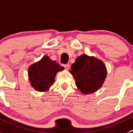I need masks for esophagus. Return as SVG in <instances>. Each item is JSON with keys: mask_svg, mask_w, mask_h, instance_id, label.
<instances>
[{"mask_svg": "<svg viewBox=\"0 0 133 133\" xmlns=\"http://www.w3.org/2000/svg\"><path fill=\"white\" fill-rule=\"evenodd\" d=\"M63 66L64 67V68H65V69H69V65L68 64H63Z\"/></svg>", "mask_w": 133, "mask_h": 133, "instance_id": "obj_1", "label": "esophagus"}]
</instances>
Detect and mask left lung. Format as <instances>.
Here are the masks:
<instances>
[{"label": "left lung", "instance_id": "8db88e82", "mask_svg": "<svg viewBox=\"0 0 133 133\" xmlns=\"http://www.w3.org/2000/svg\"><path fill=\"white\" fill-rule=\"evenodd\" d=\"M69 71L78 89L84 95L96 92L102 86L107 75L106 65L95 57L83 54L77 57Z\"/></svg>", "mask_w": 133, "mask_h": 133}]
</instances>
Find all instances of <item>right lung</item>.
Returning a JSON list of instances; mask_svg holds the SVG:
<instances>
[{"instance_id":"1","label":"right lung","mask_w":133,"mask_h":133,"mask_svg":"<svg viewBox=\"0 0 133 133\" xmlns=\"http://www.w3.org/2000/svg\"><path fill=\"white\" fill-rule=\"evenodd\" d=\"M64 69L55 61L51 60L46 55L44 56L28 69L31 85L37 91H47L53 85L57 73Z\"/></svg>"}]
</instances>
